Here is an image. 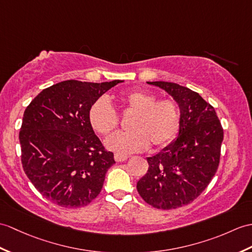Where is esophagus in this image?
<instances>
[{
  "label": "esophagus",
  "mask_w": 252,
  "mask_h": 252,
  "mask_svg": "<svg viewBox=\"0 0 252 252\" xmlns=\"http://www.w3.org/2000/svg\"><path fill=\"white\" fill-rule=\"evenodd\" d=\"M114 158H115L116 162H125V161L127 160L126 156H122V155H119V154H116Z\"/></svg>",
  "instance_id": "obj_1"
}]
</instances>
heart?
<instances>
[{"instance_id": "heart-1", "label": "heart", "mask_w": 252, "mask_h": 252, "mask_svg": "<svg viewBox=\"0 0 252 252\" xmlns=\"http://www.w3.org/2000/svg\"><path fill=\"white\" fill-rule=\"evenodd\" d=\"M119 102L126 112L135 114L131 121V132L118 133L106 140V147L117 154L127 155L148 148H164L178 135L181 113L174 98H159L155 93L132 90L121 93ZM89 121L102 136H108L119 126V115L105 96L98 97L89 109Z\"/></svg>"}]
</instances>
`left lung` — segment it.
<instances>
[{
	"instance_id": "1",
	"label": "left lung",
	"mask_w": 252,
	"mask_h": 252,
	"mask_svg": "<svg viewBox=\"0 0 252 252\" xmlns=\"http://www.w3.org/2000/svg\"><path fill=\"white\" fill-rule=\"evenodd\" d=\"M171 94L180 107L177 139L147 158L148 171L137 183L143 200L158 209L190 204L207 188L219 167L223 127L215 108L197 92L167 81H147Z\"/></svg>"
}]
</instances>
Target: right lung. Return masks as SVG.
Listing matches in <instances>:
<instances>
[{"label":"right lung","instance_id":"obj_1","mask_svg":"<svg viewBox=\"0 0 252 252\" xmlns=\"http://www.w3.org/2000/svg\"><path fill=\"white\" fill-rule=\"evenodd\" d=\"M121 80H65L28 105L19 132L23 171L36 190L65 208L87 206L99 194L114 154L89 121L93 102Z\"/></svg>","mask_w":252,"mask_h":252}]
</instances>
